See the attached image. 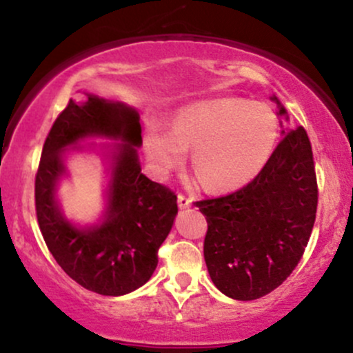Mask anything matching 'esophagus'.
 Instances as JSON below:
<instances>
[{
  "mask_svg": "<svg viewBox=\"0 0 353 353\" xmlns=\"http://www.w3.org/2000/svg\"><path fill=\"white\" fill-rule=\"evenodd\" d=\"M177 205H179V208L181 210H186V208H189L191 206V199L188 198V196H184V194H177Z\"/></svg>",
  "mask_w": 353,
  "mask_h": 353,
  "instance_id": "esophagus-1",
  "label": "esophagus"
}]
</instances>
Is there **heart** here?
I'll return each mask as SVG.
<instances>
[{
    "instance_id": "heart-1",
    "label": "heart",
    "mask_w": 353,
    "mask_h": 353,
    "mask_svg": "<svg viewBox=\"0 0 353 353\" xmlns=\"http://www.w3.org/2000/svg\"><path fill=\"white\" fill-rule=\"evenodd\" d=\"M274 111L262 103L218 98L177 111L170 132L148 123L145 154L159 174L184 164L192 150V169L210 189H235L250 183L272 155L277 142Z\"/></svg>"
}]
</instances>
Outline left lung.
I'll use <instances>...</instances> for the list:
<instances>
[{
	"label": "left lung",
	"instance_id": "8db88e82",
	"mask_svg": "<svg viewBox=\"0 0 353 353\" xmlns=\"http://www.w3.org/2000/svg\"><path fill=\"white\" fill-rule=\"evenodd\" d=\"M283 135L247 186L194 203L208 221L205 261L211 281L239 301L262 298L291 276L316 218L318 184L306 130H283Z\"/></svg>",
	"mask_w": 353,
	"mask_h": 353
}]
</instances>
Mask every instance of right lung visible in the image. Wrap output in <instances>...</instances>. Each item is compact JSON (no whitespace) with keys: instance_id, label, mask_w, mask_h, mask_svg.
I'll list each match as a JSON object with an SVG mask.
<instances>
[{"instance_id":"obj_1","label":"right lung","mask_w":353,"mask_h":353,"mask_svg":"<svg viewBox=\"0 0 353 353\" xmlns=\"http://www.w3.org/2000/svg\"><path fill=\"white\" fill-rule=\"evenodd\" d=\"M70 99L52 125L35 176L40 232L70 279L103 296H121L143 285L157 267V252L172 228L177 196L142 174L137 147L140 117L123 103L86 94ZM92 134L121 139L114 151L109 210L101 225L77 229L60 214L54 188L63 175L61 155L69 145Z\"/></svg>"}]
</instances>
